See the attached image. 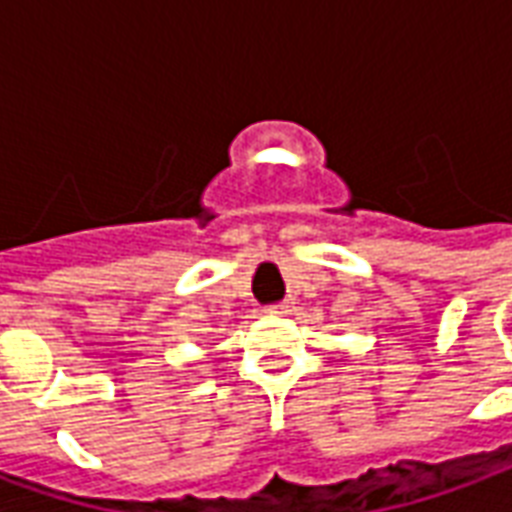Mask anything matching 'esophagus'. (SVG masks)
Masks as SVG:
<instances>
[{"mask_svg":"<svg viewBox=\"0 0 512 512\" xmlns=\"http://www.w3.org/2000/svg\"><path fill=\"white\" fill-rule=\"evenodd\" d=\"M266 312H268V314H285V312H290V304H287V301H282V304L268 306Z\"/></svg>","mask_w":512,"mask_h":512,"instance_id":"obj_1","label":"esophagus"}]
</instances>
